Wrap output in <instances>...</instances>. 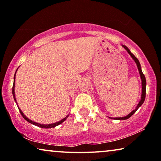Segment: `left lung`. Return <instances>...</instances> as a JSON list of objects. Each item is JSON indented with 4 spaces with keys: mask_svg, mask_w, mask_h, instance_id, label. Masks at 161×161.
Segmentation results:
<instances>
[{
    "mask_svg": "<svg viewBox=\"0 0 161 161\" xmlns=\"http://www.w3.org/2000/svg\"><path fill=\"white\" fill-rule=\"evenodd\" d=\"M123 47L126 50H127V52L129 53L130 56H131V58H133L134 60H135V63H136V64H137L138 70H139V73H140V78H141V81H142V95H141V99H140V101L139 102V103H138V105H137V107H136V108L135 110H133V111H132L130 113L129 115L125 116V117H114V118L110 117V118H111V119H122V120H123V119H129V117H131V116L133 115L136 112V111H137V110L142 105H143V103H144V101H145V98H146V77H145V76H144V74H143V72H142L141 67H140V64L139 60H138L137 58H136V57L135 56V55H134L133 53H131V51H130V50H129V49L127 47L125 46V45H123Z\"/></svg>",
    "mask_w": 161,
    "mask_h": 161,
    "instance_id": "1",
    "label": "left lung"
}]
</instances>
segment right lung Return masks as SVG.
Here are the masks:
<instances>
[{"mask_svg": "<svg viewBox=\"0 0 161 161\" xmlns=\"http://www.w3.org/2000/svg\"><path fill=\"white\" fill-rule=\"evenodd\" d=\"M17 70H18V69H17ZM17 70H16V71H17ZM15 74H16V72H15ZM15 76H14V82H13V98H14V99H15V103H16V99H15ZM17 105H18V104H17ZM18 109H19L20 113H21V114L22 115V117H24V119H26V121L29 122V123H30L31 124H33V125H36V126H38V127H40V128H43V129H50V128H54V127H56V126L58 125H59V124L62 123L65 120V119H67V118L68 117V116H69V115L66 116V117H64V119H61L60 121L57 122V123H52V124H47V125H44V124H40V123H36V122H33V121L30 120V119H28V118L26 117V116L24 114V113L22 112L21 110L20 109L19 107H18Z\"/></svg>", "mask_w": 161, "mask_h": 161, "instance_id": "1", "label": "right lung"}]
</instances>
